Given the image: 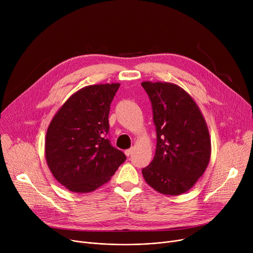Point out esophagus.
<instances>
[{"label": "esophagus", "mask_w": 253, "mask_h": 253, "mask_svg": "<svg viewBox=\"0 0 253 253\" xmlns=\"http://www.w3.org/2000/svg\"><path fill=\"white\" fill-rule=\"evenodd\" d=\"M132 153H133V148H131V149H129V150H126L125 151V155L127 156V157H129Z\"/></svg>", "instance_id": "esophagus-1"}]
</instances>
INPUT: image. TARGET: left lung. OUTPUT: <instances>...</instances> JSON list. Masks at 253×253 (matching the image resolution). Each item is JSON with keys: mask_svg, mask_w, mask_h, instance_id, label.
Wrapping results in <instances>:
<instances>
[{"mask_svg": "<svg viewBox=\"0 0 253 253\" xmlns=\"http://www.w3.org/2000/svg\"><path fill=\"white\" fill-rule=\"evenodd\" d=\"M153 108L157 145L153 161L142 169L148 184L157 192L177 196L188 192L205 172L211 140L197 103L179 86L142 82Z\"/></svg>", "mask_w": 253, "mask_h": 253, "instance_id": "1", "label": "left lung"}]
</instances>
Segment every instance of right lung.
I'll return each instance as SVG.
<instances>
[{
    "mask_svg": "<svg viewBox=\"0 0 253 253\" xmlns=\"http://www.w3.org/2000/svg\"><path fill=\"white\" fill-rule=\"evenodd\" d=\"M119 83L90 85L66 100L53 117L45 138L50 171L74 193H89L108 182L125 160L108 138L111 103Z\"/></svg>",
    "mask_w": 253,
    "mask_h": 253,
    "instance_id": "right-lung-1",
    "label": "right lung"
}]
</instances>
